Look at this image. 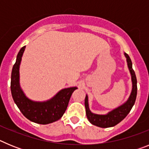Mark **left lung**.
Masks as SVG:
<instances>
[{
    "label": "left lung",
    "mask_w": 149,
    "mask_h": 149,
    "mask_svg": "<svg viewBox=\"0 0 149 149\" xmlns=\"http://www.w3.org/2000/svg\"><path fill=\"white\" fill-rule=\"evenodd\" d=\"M126 58H127V66L131 72V79H132L133 88L131 94L129 97L128 100L126 103L124 104L122 106L119 107L118 108L115 109L113 111L110 112L107 115H97L91 113L88 104V96L86 95L85 98V107H86V113L88 120L94 125L98 126L100 127H110L116 125L117 124L122 122L125 118L130 113L131 110L134 106L135 101H136V94H137V85H136V77L135 72L132 68V62H131L130 56L125 53Z\"/></svg>",
    "instance_id": "obj_1"
}]
</instances>
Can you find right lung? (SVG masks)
I'll use <instances>...</instances> for the list:
<instances>
[{
  "label": "right lung",
  "mask_w": 149,
  "mask_h": 149,
  "mask_svg": "<svg viewBox=\"0 0 149 149\" xmlns=\"http://www.w3.org/2000/svg\"><path fill=\"white\" fill-rule=\"evenodd\" d=\"M25 47L24 46L21 48L13 67L10 84L12 96L18 109L27 119L40 125L52 123L63 116L71 96L77 88L62 89L53 98L45 102H35L28 99L19 86V65Z\"/></svg>",
  "instance_id": "1"
}]
</instances>
